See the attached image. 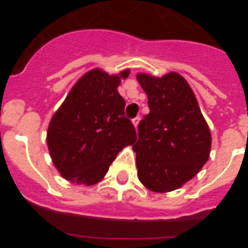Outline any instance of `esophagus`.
<instances>
[{
  "label": "esophagus",
  "instance_id": "34e87169",
  "mask_svg": "<svg viewBox=\"0 0 248 248\" xmlns=\"http://www.w3.org/2000/svg\"><path fill=\"white\" fill-rule=\"evenodd\" d=\"M139 120H140L139 117H137V118H134V119H133V124H134L135 128H137L138 124H139Z\"/></svg>",
  "mask_w": 248,
  "mask_h": 248
}]
</instances>
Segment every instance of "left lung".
<instances>
[{
  "label": "left lung",
  "instance_id": "left-lung-1",
  "mask_svg": "<svg viewBox=\"0 0 248 248\" xmlns=\"http://www.w3.org/2000/svg\"><path fill=\"white\" fill-rule=\"evenodd\" d=\"M150 113L138 125V177L155 192L179 189L207 161L211 134L190 85L180 74L161 78L140 73Z\"/></svg>",
  "mask_w": 248,
  "mask_h": 248
}]
</instances>
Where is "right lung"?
Wrapping results in <instances>:
<instances>
[{
	"instance_id": "1",
	"label": "right lung",
	"mask_w": 248,
	"mask_h": 248,
	"mask_svg": "<svg viewBox=\"0 0 248 248\" xmlns=\"http://www.w3.org/2000/svg\"><path fill=\"white\" fill-rule=\"evenodd\" d=\"M119 76L93 69L76 83L49 123L47 144L54 165L71 183H99L120 150L137 140L118 93Z\"/></svg>"
}]
</instances>
